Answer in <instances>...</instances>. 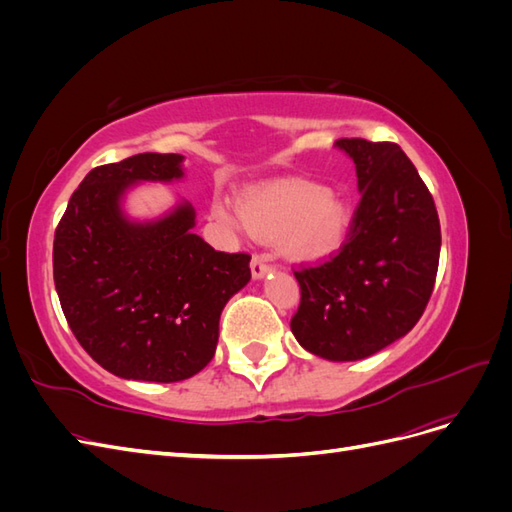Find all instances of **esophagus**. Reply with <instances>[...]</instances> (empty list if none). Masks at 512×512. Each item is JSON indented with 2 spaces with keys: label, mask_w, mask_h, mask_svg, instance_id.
Instances as JSON below:
<instances>
[{
  "label": "esophagus",
  "mask_w": 512,
  "mask_h": 512,
  "mask_svg": "<svg viewBox=\"0 0 512 512\" xmlns=\"http://www.w3.org/2000/svg\"><path fill=\"white\" fill-rule=\"evenodd\" d=\"M252 275L256 277H262V275H267L269 271H271V265H269V260L262 256V254H254V258H252Z\"/></svg>",
  "instance_id": "obj_1"
}]
</instances>
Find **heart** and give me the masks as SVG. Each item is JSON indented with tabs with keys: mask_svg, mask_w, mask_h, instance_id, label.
Segmentation results:
<instances>
[{
	"mask_svg": "<svg viewBox=\"0 0 512 512\" xmlns=\"http://www.w3.org/2000/svg\"><path fill=\"white\" fill-rule=\"evenodd\" d=\"M213 213L224 222L235 215L218 203ZM243 228L260 239H280L284 254L314 260L331 254L344 241L350 207L342 194L309 181H280L247 192L237 205Z\"/></svg>",
	"mask_w": 512,
	"mask_h": 512,
	"instance_id": "b5f03b06",
	"label": "heart"
}]
</instances>
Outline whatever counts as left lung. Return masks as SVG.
Instances as JSON below:
<instances>
[{"instance_id": "1", "label": "left lung", "mask_w": 512, "mask_h": 512, "mask_svg": "<svg viewBox=\"0 0 512 512\" xmlns=\"http://www.w3.org/2000/svg\"><path fill=\"white\" fill-rule=\"evenodd\" d=\"M356 164L361 200L346 241L294 277L297 342L329 361H359L404 337L423 316L440 262L433 196L397 143L335 141Z\"/></svg>"}]
</instances>
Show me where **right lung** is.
Here are the masks:
<instances>
[{
  "instance_id": "1",
  "label": "right lung",
  "mask_w": 512,
  "mask_h": 512,
  "mask_svg": "<svg viewBox=\"0 0 512 512\" xmlns=\"http://www.w3.org/2000/svg\"><path fill=\"white\" fill-rule=\"evenodd\" d=\"M177 153H138L89 170L55 228L53 277L74 337L106 371L179 382L218 346L220 314L250 282V254L218 252L192 232L185 203L132 224L119 198L136 181L179 179Z\"/></svg>"
}]
</instances>
